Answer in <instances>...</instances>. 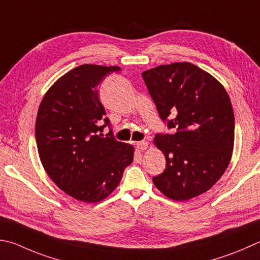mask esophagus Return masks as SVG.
<instances>
[{
    "mask_svg": "<svg viewBox=\"0 0 260 260\" xmlns=\"http://www.w3.org/2000/svg\"><path fill=\"white\" fill-rule=\"evenodd\" d=\"M148 145L149 143L146 142V141H139V142L136 143V148H138L140 151H143L148 148Z\"/></svg>",
    "mask_w": 260,
    "mask_h": 260,
    "instance_id": "1",
    "label": "esophagus"
}]
</instances>
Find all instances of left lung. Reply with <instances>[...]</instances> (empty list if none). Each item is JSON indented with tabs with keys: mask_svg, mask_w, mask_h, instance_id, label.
I'll return each mask as SVG.
<instances>
[{
	"mask_svg": "<svg viewBox=\"0 0 260 260\" xmlns=\"http://www.w3.org/2000/svg\"><path fill=\"white\" fill-rule=\"evenodd\" d=\"M142 77L160 119L174 129L154 136L166 169L152 181L173 200L192 199L218 181L232 157L234 114L229 94L190 62L158 66Z\"/></svg>",
	"mask_w": 260,
	"mask_h": 260,
	"instance_id": "obj_1",
	"label": "left lung"
}]
</instances>
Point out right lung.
Masks as SVG:
<instances>
[{"mask_svg": "<svg viewBox=\"0 0 260 260\" xmlns=\"http://www.w3.org/2000/svg\"><path fill=\"white\" fill-rule=\"evenodd\" d=\"M119 70L117 66H78L52 85L37 112L41 162L56 186L79 201L106 199L133 161V146L117 141L112 131L106 138L100 134L110 121L98 85Z\"/></svg>", "mask_w": 260, "mask_h": 260, "instance_id": "obj_1", "label": "right lung"}]
</instances>
